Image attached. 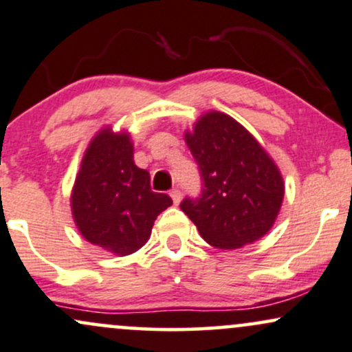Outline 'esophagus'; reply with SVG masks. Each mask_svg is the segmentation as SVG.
<instances>
[{
    "mask_svg": "<svg viewBox=\"0 0 352 352\" xmlns=\"http://www.w3.org/2000/svg\"><path fill=\"white\" fill-rule=\"evenodd\" d=\"M169 196H171V199H173V202H175V204H179V201H181V191L177 188H175V189H171V191H169Z\"/></svg>",
    "mask_w": 352,
    "mask_h": 352,
    "instance_id": "esophagus-1",
    "label": "esophagus"
}]
</instances>
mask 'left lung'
Masks as SVG:
<instances>
[{"label": "left lung", "mask_w": 352, "mask_h": 352, "mask_svg": "<svg viewBox=\"0 0 352 352\" xmlns=\"http://www.w3.org/2000/svg\"><path fill=\"white\" fill-rule=\"evenodd\" d=\"M184 138L199 168L202 189L179 206L202 239L229 250L263 237L278 216L285 192L282 175L265 150L221 111L202 115Z\"/></svg>", "instance_id": "1"}]
</instances>
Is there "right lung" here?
<instances>
[{
  "mask_svg": "<svg viewBox=\"0 0 352 352\" xmlns=\"http://www.w3.org/2000/svg\"><path fill=\"white\" fill-rule=\"evenodd\" d=\"M171 204L168 194L151 191L150 173L133 163L130 136L110 128L95 136L72 191L74 221L87 241L122 257L133 254Z\"/></svg>",
  "mask_w": 352,
  "mask_h": 352,
  "instance_id": "obj_1",
  "label": "right lung"
}]
</instances>
